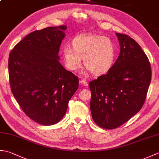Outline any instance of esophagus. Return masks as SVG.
<instances>
[{
    "label": "esophagus",
    "instance_id": "1",
    "mask_svg": "<svg viewBox=\"0 0 159 159\" xmlns=\"http://www.w3.org/2000/svg\"><path fill=\"white\" fill-rule=\"evenodd\" d=\"M80 83H81V84H83V85H85V86L88 85V83H87V80L85 79H82Z\"/></svg>",
    "mask_w": 159,
    "mask_h": 159
}]
</instances>
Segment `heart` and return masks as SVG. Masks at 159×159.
Listing matches in <instances>:
<instances>
[{
    "label": "heart",
    "instance_id": "obj_1",
    "mask_svg": "<svg viewBox=\"0 0 159 159\" xmlns=\"http://www.w3.org/2000/svg\"><path fill=\"white\" fill-rule=\"evenodd\" d=\"M72 48L65 46L61 50L66 67L76 71L81 66V58L87 69L94 75H102L113 67L116 48L109 38L98 34H81L71 42Z\"/></svg>",
    "mask_w": 159,
    "mask_h": 159
}]
</instances>
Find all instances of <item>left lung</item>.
<instances>
[{"instance_id":"1","label":"left lung","mask_w":159,"mask_h":159,"mask_svg":"<svg viewBox=\"0 0 159 159\" xmlns=\"http://www.w3.org/2000/svg\"><path fill=\"white\" fill-rule=\"evenodd\" d=\"M116 34L119 57L107 74L89 83L92 118L105 129L121 126L139 112L152 78L149 59L138 43L127 35Z\"/></svg>"}]
</instances>
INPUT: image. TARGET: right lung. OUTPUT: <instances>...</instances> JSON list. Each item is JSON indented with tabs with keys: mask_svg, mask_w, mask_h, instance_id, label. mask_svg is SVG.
<instances>
[{
	"mask_svg": "<svg viewBox=\"0 0 159 159\" xmlns=\"http://www.w3.org/2000/svg\"><path fill=\"white\" fill-rule=\"evenodd\" d=\"M66 28L61 25L29 33L9 56V79L13 96L26 116L45 126L62 119L79 87V78L59 61Z\"/></svg>",
	"mask_w": 159,
	"mask_h": 159,
	"instance_id": "add662e5",
	"label": "right lung"
}]
</instances>
